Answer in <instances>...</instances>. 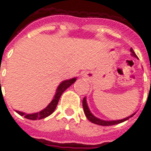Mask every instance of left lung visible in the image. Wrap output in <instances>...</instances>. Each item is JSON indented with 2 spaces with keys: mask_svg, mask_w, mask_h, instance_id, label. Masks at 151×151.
Masks as SVG:
<instances>
[{
  "mask_svg": "<svg viewBox=\"0 0 151 151\" xmlns=\"http://www.w3.org/2000/svg\"><path fill=\"white\" fill-rule=\"evenodd\" d=\"M130 52H131V56H133V57H136L137 58V56L134 52V51H133L132 48L130 49ZM82 106H83V110H84V112H85V115L86 118L88 119L92 123L95 124H99V125H102V126H109V125H114V124H120L122 123L124 121H125V120H129L130 117L133 116L136 112H134L133 113L131 116L128 117H125V118H124L122 120H101V119H99L98 117L95 116L93 114L91 113V111H90V109H89L88 105H87V102H86V98L83 99V100H82Z\"/></svg>",
  "mask_w": 151,
  "mask_h": 151,
  "instance_id": "8db88e82",
  "label": "left lung"
}]
</instances>
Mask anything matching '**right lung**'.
<instances>
[{
    "mask_svg": "<svg viewBox=\"0 0 151 151\" xmlns=\"http://www.w3.org/2000/svg\"><path fill=\"white\" fill-rule=\"evenodd\" d=\"M77 80V78H73L68 79V80H65L60 83V85L58 86V87L56 89V94L53 97L52 100L51 101L49 104L47 106L46 108L43 109L42 111H39V112H35V113H31L27 114L25 113V112H22V111H17L16 110V112L18 114H19L22 116H24L25 118L27 119H29V120H41V119H43L45 117L48 116L51 114L52 113L53 111H55L56 106H57V104L59 102V99L60 98V96L63 94V92L65 91L66 89H68L70 86L73 84L75 81ZM0 86H1V81H0Z\"/></svg>",
    "mask_w": 151,
    "mask_h": 151,
    "instance_id": "add662e5",
    "label": "right lung"
}]
</instances>
